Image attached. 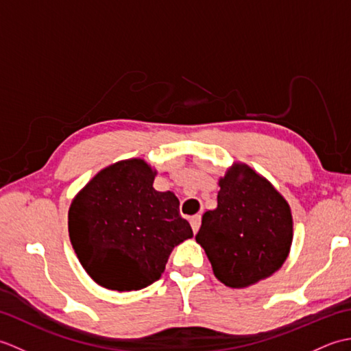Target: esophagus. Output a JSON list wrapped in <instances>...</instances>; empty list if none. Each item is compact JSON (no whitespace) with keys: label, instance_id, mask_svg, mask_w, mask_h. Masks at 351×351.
Returning a JSON list of instances; mask_svg holds the SVG:
<instances>
[{"label":"esophagus","instance_id":"obj_1","mask_svg":"<svg viewBox=\"0 0 351 351\" xmlns=\"http://www.w3.org/2000/svg\"><path fill=\"white\" fill-rule=\"evenodd\" d=\"M190 223H191V228H193V232H197L199 230V228H200V215L199 214H196V215H193V217L190 219Z\"/></svg>","mask_w":351,"mask_h":351}]
</instances>
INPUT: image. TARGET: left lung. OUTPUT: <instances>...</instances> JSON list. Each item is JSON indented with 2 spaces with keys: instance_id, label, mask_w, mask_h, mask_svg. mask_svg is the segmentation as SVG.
<instances>
[{
  "instance_id": "left-lung-1",
  "label": "left lung",
  "mask_w": 351,
  "mask_h": 351,
  "mask_svg": "<svg viewBox=\"0 0 351 351\" xmlns=\"http://www.w3.org/2000/svg\"><path fill=\"white\" fill-rule=\"evenodd\" d=\"M219 187L217 208L204 214L196 241L215 278L229 288H247L287 261L293 214L273 184L244 162H234Z\"/></svg>"
}]
</instances>
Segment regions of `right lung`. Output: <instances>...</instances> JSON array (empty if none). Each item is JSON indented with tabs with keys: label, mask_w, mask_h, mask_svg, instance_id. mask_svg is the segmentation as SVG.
Masks as SVG:
<instances>
[{
	"label": "right lung",
	"mask_w": 351,
	"mask_h": 351,
	"mask_svg": "<svg viewBox=\"0 0 351 351\" xmlns=\"http://www.w3.org/2000/svg\"><path fill=\"white\" fill-rule=\"evenodd\" d=\"M156 170L141 158L98 171L68 214L72 247L98 285L132 291L161 278L175 245L193 237L173 191H156Z\"/></svg>",
	"instance_id": "right-lung-1"
}]
</instances>
